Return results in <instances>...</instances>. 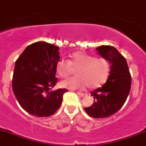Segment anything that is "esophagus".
Returning <instances> with one entry per match:
<instances>
[{
	"mask_svg": "<svg viewBox=\"0 0 146 146\" xmlns=\"http://www.w3.org/2000/svg\"><path fill=\"white\" fill-rule=\"evenodd\" d=\"M77 94H78V95H79V96H81V97H86V96H87V94H83V93L78 92Z\"/></svg>",
	"mask_w": 146,
	"mask_h": 146,
	"instance_id": "1",
	"label": "esophagus"
}]
</instances>
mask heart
<instances>
[{"label":"heart","instance_id":"heart-1","mask_svg":"<svg viewBox=\"0 0 146 146\" xmlns=\"http://www.w3.org/2000/svg\"><path fill=\"white\" fill-rule=\"evenodd\" d=\"M71 67L77 69L76 76L61 82L60 86L69 89H82L88 86L91 89L99 88L108 80L111 65L104 58H95L86 52L78 51L70 56L69 61L61 59L56 64V72L60 77H67Z\"/></svg>","mask_w":146,"mask_h":146}]
</instances>
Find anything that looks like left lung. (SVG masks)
Listing matches in <instances>:
<instances>
[{"instance_id": "8db88e82", "label": "left lung", "mask_w": 146, "mask_h": 146, "mask_svg": "<svg viewBox=\"0 0 146 146\" xmlns=\"http://www.w3.org/2000/svg\"><path fill=\"white\" fill-rule=\"evenodd\" d=\"M96 50L109 60L110 74L103 86L91 92L94 103L84 110L91 117L106 118L116 113L124 106L130 92L131 76L125 58L115 47L101 46Z\"/></svg>"}]
</instances>
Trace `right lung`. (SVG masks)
I'll return each instance as SVG.
<instances>
[{
    "label": "right lung",
    "mask_w": 146,
    "mask_h": 146,
    "mask_svg": "<svg viewBox=\"0 0 146 146\" xmlns=\"http://www.w3.org/2000/svg\"><path fill=\"white\" fill-rule=\"evenodd\" d=\"M59 47L43 41L29 45L15 64L12 87L20 106L38 117L53 115L62 104L68 90L51 91L57 83L56 64Z\"/></svg>",
    "instance_id": "right-lung-1"
}]
</instances>
